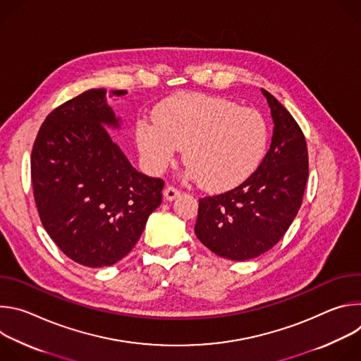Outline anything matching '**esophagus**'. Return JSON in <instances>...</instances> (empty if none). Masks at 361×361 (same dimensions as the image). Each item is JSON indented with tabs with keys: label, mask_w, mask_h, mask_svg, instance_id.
<instances>
[{
	"label": "esophagus",
	"mask_w": 361,
	"mask_h": 361,
	"mask_svg": "<svg viewBox=\"0 0 361 361\" xmlns=\"http://www.w3.org/2000/svg\"><path fill=\"white\" fill-rule=\"evenodd\" d=\"M164 198L167 200V201H173V200H176L178 195H180V191L176 188V187H171V185H169L166 190H164Z\"/></svg>",
	"instance_id": "obj_1"
}]
</instances>
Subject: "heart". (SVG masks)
Listing matches in <instances>:
<instances>
[{"label": "heart", "mask_w": 361, "mask_h": 361, "mask_svg": "<svg viewBox=\"0 0 361 361\" xmlns=\"http://www.w3.org/2000/svg\"><path fill=\"white\" fill-rule=\"evenodd\" d=\"M135 140L152 173H163L183 149L185 177L210 191L245 181L263 161L269 144L266 118L234 101L200 92L174 95L140 120Z\"/></svg>", "instance_id": "obj_1"}]
</instances>
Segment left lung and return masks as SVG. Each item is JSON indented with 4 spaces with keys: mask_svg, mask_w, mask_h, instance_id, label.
<instances>
[{
    "mask_svg": "<svg viewBox=\"0 0 361 361\" xmlns=\"http://www.w3.org/2000/svg\"><path fill=\"white\" fill-rule=\"evenodd\" d=\"M274 124L262 164L238 187L200 198L197 238L214 254L251 260L274 247L297 216L308 177L307 144L293 116L262 88Z\"/></svg>",
    "mask_w": 361,
    "mask_h": 361,
    "instance_id": "8db88e82",
    "label": "left lung"
}]
</instances>
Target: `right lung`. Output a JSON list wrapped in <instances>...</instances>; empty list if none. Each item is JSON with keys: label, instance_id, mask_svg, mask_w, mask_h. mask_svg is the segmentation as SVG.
<instances>
[{"label": "right lung", "instance_id": "obj_1", "mask_svg": "<svg viewBox=\"0 0 361 361\" xmlns=\"http://www.w3.org/2000/svg\"><path fill=\"white\" fill-rule=\"evenodd\" d=\"M126 92L92 88L64 102L42 123L31 154L41 223L59 248L85 267L121 260L161 204L163 180L138 173L109 133L123 121L107 94Z\"/></svg>", "mask_w": 361, "mask_h": 361}]
</instances>
